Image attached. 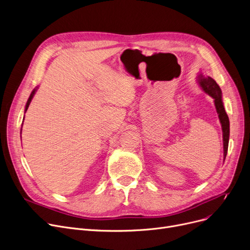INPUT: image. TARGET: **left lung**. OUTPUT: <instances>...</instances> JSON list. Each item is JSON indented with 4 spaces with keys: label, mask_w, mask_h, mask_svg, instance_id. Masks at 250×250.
Listing matches in <instances>:
<instances>
[{
    "label": "left lung",
    "mask_w": 250,
    "mask_h": 250,
    "mask_svg": "<svg viewBox=\"0 0 250 250\" xmlns=\"http://www.w3.org/2000/svg\"><path fill=\"white\" fill-rule=\"evenodd\" d=\"M199 83L202 86V89L210 95L215 102V107L219 116L220 123L222 126L223 131V145H224V160L227 155L228 151V142H229V118L225 112L223 102H222V92L220 86L217 84V83L211 78V77H205L203 75H200L199 77Z\"/></svg>",
    "instance_id": "obj_1"
}]
</instances>
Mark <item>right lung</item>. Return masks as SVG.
<instances>
[{
    "mask_svg": "<svg viewBox=\"0 0 250 250\" xmlns=\"http://www.w3.org/2000/svg\"><path fill=\"white\" fill-rule=\"evenodd\" d=\"M35 92H36V89H34V90L32 91V93H31V95H30V97H29V99H28V101H27V104H26V107H25V112L27 111V109H28L29 105H30V102H31V100H32V98H33V96H34Z\"/></svg>",
    "mask_w": 250,
    "mask_h": 250,
    "instance_id": "obj_1",
    "label": "right lung"
}]
</instances>
